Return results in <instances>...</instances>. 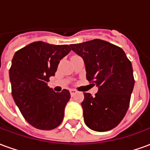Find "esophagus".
Masks as SVG:
<instances>
[{
  "label": "esophagus",
  "mask_w": 150,
  "mask_h": 150,
  "mask_svg": "<svg viewBox=\"0 0 150 150\" xmlns=\"http://www.w3.org/2000/svg\"><path fill=\"white\" fill-rule=\"evenodd\" d=\"M76 92H77V91H75V89H70V93H71V96H73Z\"/></svg>",
  "instance_id": "esophagus-1"
}]
</instances>
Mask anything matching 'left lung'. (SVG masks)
Instances as JSON below:
<instances>
[{"label": "left lung", "instance_id": "left-lung-1", "mask_svg": "<svg viewBox=\"0 0 150 150\" xmlns=\"http://www.w3.org/2000/svg\"><path fill=\"white\" fill-rule=\"evenodd\" d=\"M71 47L83 59L87 79L99 88L95 96L84 93L81 105L86 125L97 132L114 129L129 107L135 83L132 63L120 47L104 40L71 44Z\"/></svg>", "mask_w": 150, "mask_h": 150}]
</instances>
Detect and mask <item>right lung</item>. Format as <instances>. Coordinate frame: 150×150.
<instances>
[{
  "label": "right lung",
  "mask_w": 150,
  "mask_h": 150,
  "mask_svg": "<svg viewBox=\"0 0 150 150\" xmlns=\"http://www.w3.org/2000/svg\"><path fill=\"white\" fill-rule=\"evenodd\" d=\"M71 51L68 45L34 42L14 54L9 69L12 96L25 120L41 130H51L62 123L71 95L54 92L47 85L60 60Z\"/></svg>",
  "instance_id": "right-lung-1"
}]
</instances>
